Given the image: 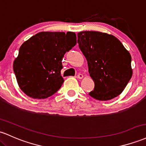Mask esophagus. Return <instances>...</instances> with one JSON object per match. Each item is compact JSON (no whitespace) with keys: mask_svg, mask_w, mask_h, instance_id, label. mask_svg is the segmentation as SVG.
Returning <instances> with one entry per match:
<instances>
[{"mask_svg":"<svg viewBox=\"0 0 146 146\" xmlns=\"http://www.w3.org/2000/svg\"><path fill=\"white\" fill-rule=\"evenodd\" d=\"M76 78H78V79H82V78H83V75L82 74H80H80H78V76H77Z\"/></svg>","mask_w":146,"mask_h":146,"instance_id":"34e87169","label":"esophagus"}]
</instances>
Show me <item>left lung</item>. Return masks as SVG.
I'll use <instances>...</instances> for the list:
<instances>
[{
    "instance_id": "8db88e82",
    "label": "left lung",
    "mask_w": 146,
    "mask_h": 146,
    "mask_svg": "<svg viewBox=\"0 0 146 146\" xmlns=\"http://www.w3.org/2000/svg\"><path fill=\"white\" fill-rule=\"evenodd\" d=\"M78 44L95 83L89 95L98 100L120 95L132 76V57L122 43L111 35L83 31L78 33Z\"/></svg>"
}]
</instances>
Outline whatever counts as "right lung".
I'll return each instance as SVG.
<instances>
[{"label":"right lung","mask_w":146,"mask_h":146,"mask_svg":"<svg viewBox=\"0 0 146 146\" xmlns=\"http://www.w3.org/2000/svg\"><path fill=\"white\" fill-rule=\"evenodd\" d=\"M76 44L73 32H41L25 41L13 64L20 89L35 99L55 94L64 81L61 76L62 58Z\"/></svg>","instance_id":"1"}]
</instances>
